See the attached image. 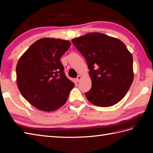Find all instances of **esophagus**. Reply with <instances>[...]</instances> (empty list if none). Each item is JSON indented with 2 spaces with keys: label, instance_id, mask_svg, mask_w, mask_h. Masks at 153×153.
Masks as SVG:
<instances>
[{
  "label": "esophagus",
  "instance_id": "obj_1",
  "mask_svg": "<svg viewBox=\"0 0 153 153\" xmlns=\"http://www.w3.org/2000/svg\"><path fill=\"white\" fill-rule=\"evenodd\" d=\"M81 79H82V76H78L77 77L76 81H77V82H79V81L81 80Z\"/></svg>",
  "mask_w": 153,
  "mask_h": 153
}]
</instances>
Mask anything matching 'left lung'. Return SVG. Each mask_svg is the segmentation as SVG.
<instances>
[{"label": "left lung", "mask_w": 153, "mask_h": 153, "mask_svg": "<svg viewBox=\"0 0 153 153\" xmlns=\"http://www.w3.org/2000/svg\"><path fill=\"white\" fill-rule=\"evenodd\" d=\"M89 70L92 86L85 96L98 106L121 100L134 80L133 57L124 43L100 33H90L71 40Z\"/></svg>", "instance_id": "1"}]
</instances>
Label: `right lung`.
<instances>
[{
	"instance_id": "add662e5",
	"label": "right lung",
	"mask_w": 153,
	"mask_h": 153,
	"mask_svg": "<svg viewBox=\"0 0 153 153\" xmlns=\"http://www.w3.org/2000/svg\"><path fill=\"white\" fill-rule=\"evenodd\" d=\"M69 41L43 38L28 48L16 66L18 87L31 105L45 112L64 105L74 83L66 76L60 60Z\"/></svg>"
}]
</instances>
